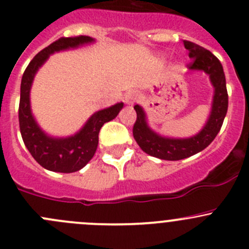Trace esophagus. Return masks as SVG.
I'll return each instance as SVG.
<instances>
[{
	"instance_id": "34e87169",
	"label": "esophagus",
	"mask_w": 249,
	"mask_h": 249,
	"mask_svg": "<svg viewBox=\"0 0 249 249\" xmlns=\"http://www.w3.org/2000/svg\"><path fill=\"white\" fill-rule=\"evenodd\" d=\"M136 100H137V95L135 92H127L124 97V101L126 105H134V103L136 102Z\"/></svg>"
}]
</instances>
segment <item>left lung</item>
I'll use <instances>...</instances> for the list:
<instances>
[{
    "instance_id": "left-lung-1",
    "label": "left lung",
    "mask_w": 249,
    "mask_h": 249,
    "mask_svg": "<svg viewBox=\"0 0 249 249\" xmlns=\"http://www.w3.org/2000/svg\"><path fill=\"white\" fill-rule=\"evenodd\" d=\"M183 46L189 51V57L192 59L187 66L190 71H202L208 74L212 85L214 86L212 112L203 129L197 135L189 139H170L154 132L147 124L146 114L141 106H135L134 109L136 110L137 118L132 129L134 139L142 151L164 160H180L203 151L220 131L228 112L229 96L220 60L211 51L191 41L185 40Z\"/></svg>"
}]
</instances>
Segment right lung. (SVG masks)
Listing matches in <instances>:
<instances>
[{
    "mask_svg": "<svg viewBox=\"0 0 249 249\" xmlns=\"http://www.w3.org/2000/svg\"><path fill=\"white\" fill-rule=\"evenodd\" d=\"M90 36L60 37L43 48L33 58L23 74L19 102V127L24 144L42 168L57 173H74L83 169L95 154L98 144V134L107 122L114 119L122 110L120 102L106 109L98 110L86 122L83 129L69 137H52L45 134L36 123L30 108V89L35 74L52 53L76 48L93 42Z\"/></svg>",
    "mask_w": 249,
    "mask_h": 249,
    "instance_id": "right-lung-1",
    "label": "right lung"
}]
</instances>
